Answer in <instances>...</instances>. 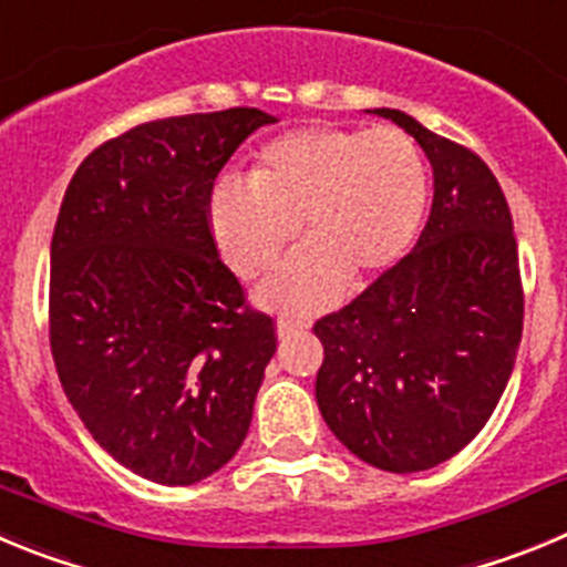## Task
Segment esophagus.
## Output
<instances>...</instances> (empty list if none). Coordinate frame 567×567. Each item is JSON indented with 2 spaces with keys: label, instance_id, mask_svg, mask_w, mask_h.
<instances>
[{
  "label": "esophagus",
  "instance_id": "1",
  "mask_svg": "<svg viewBox=\"0 0 567 567\" xmlns=\"http://www.w3.org/2000/svg\"><path fill=\"white\" fill-rule=\"evenodd\" d=\"M305 328H308V324H305V321H293V319H279V321H277V336H279V341H288L290 336L302 333Z\"/></svg>",
  "mask_w": 567,
  "mask_h": 567
}]
</instances>
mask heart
I'll use <instances>...</instances> for the list:
<instances>
[{"label": "heart", "mask_w": 567, "mask_h": 567, "mask_svg": "<svg viewBox=\"0 0 567 567\" xmlns=\"http://www.w3.org/2000/svg\"><path fill=\"white\" fill-rule=\"evenodd\" d=\"M426 163L406 132L308 126L265 146L251 181L223 177L208 195V231L239 277H254L296 248L257 288L285 313L328 308L347 279L370 285L415 243L426 208Z\"/></svg>", "instance_id": "heart-1"}]
</instances>
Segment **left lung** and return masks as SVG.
<instances>
[{
    "instance_id": "left-lung-1",
    "label": "left lung",
    "mask_w": 567,
    "mask_h": 567,
    "mask_svg": "<svg viewBox=\"0 0 567 567\" xmlns=\"http://www.w3.org/2000/svg\"><path fill=\"white\" fill-rule=\"evenodd\" d=\"M367 112L415 137L435 197L417 246L316 321V404L355 457L410 474L457 455L492 417L523 336V285L512 212L486 163L406 112Z\"/></svg>"
}]
</instances>
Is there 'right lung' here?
Wrapping results in <instances>:
<instances>
[{
	"instance_id": "right-lung-1",
	"label": "right lung",
	"mask_w": 567,
	"mask_h": 567,
	"mask_svg": "<svg viewBox=\"0 0 567 567\" xmlns=\"http://www.w3.org/2000/svg\"><path fill=\"white\" fill-rule=\"evenodd\" d=\"M274 115L161 118L84 157L50 243V350L64 395L121 466L192 486L251 426L271 316L246 305L208 231L214 181Z\"/></svg>"
}]
</instances>
